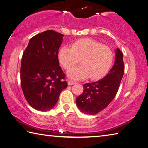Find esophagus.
<instances>
[{
  "instance_id": "obj_1",
  "label": "esophagus",
  "mask_w": 148,
  "mask_h": 148,
  "mask_svg": "<svg viewBox=\"0 0 148 148\" xmlns=\"http://www.w3.org/2000/svg\"><path fill=\"white\" fill-rule=\"evenodd\" d=\"M76 84V82H73V81H71V80H68V84L69 86H72V85H73V84Z\"/></svg>"
}]
</instances>
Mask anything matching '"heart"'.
Returning <instances> with one entry per match:
<instances>
[{
  "instance_id": "obj_1",
  "label": "heart",
  "mask_w": 148,
  "mask_h": 148,
  "mask_svg": "<svg viewBox=\"0 0 148 148\" xmlns=\"http://www.w3.org/2000/svg\"><path fill=\"white\" fill-rule=\"evenodd\" d=\"M59 62L65 69L71 68L80 59L81 65L74 66L67 71L73 80L89 77L99 80L106 75L112 64L114 54L107 45L91 38H83L72 44L71 47L63 46L58 53Z\"/></svg>"
}]
</instances>
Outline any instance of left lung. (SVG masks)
Instances as JSON below:
<instances>
[{
	"mask_svg": "<svg viewBox=\"0 0 148 148\" xmlns=\"http://www.w3.org/2000/svg\"><path fill=\"white\" fill-rule=\"evenodd\" d=\"M115 53L114 66L106 76L96 82L83 85L82 94L76 99L80 112L95 115L105 109L115 97L125 70L122 52L117 48Z\"/></svg>",
	"mask_w": 148,
	"mask_h": 148,
	"instance_id": "left-lung-1",
	"label": "left lung"
}]
</instances>
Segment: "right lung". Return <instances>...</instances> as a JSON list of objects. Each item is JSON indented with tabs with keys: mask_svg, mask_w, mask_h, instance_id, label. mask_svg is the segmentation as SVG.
Here are the masks:
<instances>
[{
	"mask_svg": "<svg viewBox=\"0 0 148 148\" xmlns=\"http://www.w3.org/2000/svg\"><path fill=\"white\" fill-rule=\"evenodd\" d=\"M63 36L52 30L41 32L30 40L23 53L21 86L28 103L37 110L52 109L68 86L58 59Z\"/></svg>",
	"mask_w": 148,
	"mask_h": 148,
	"instance_id": "right-lung-1",
	"label": "right lung"
}]
</instances>
